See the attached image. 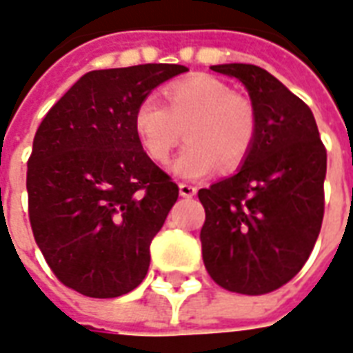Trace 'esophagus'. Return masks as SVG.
Instances as JSON below:
<instances>
[{"mask_svg":"<svg viewBox=\"0 0 353 353\" xmlns=\"http://www.w3.org/2000/svg\"><path fill=\"white\" fill-rule=\"evenodd\" d=\"M179 190H180V195L188 196V199L196 195V188L191 184H184V182H182V184H179Z\"/></svg>","mask_w":353,"mask_h":353,"instance_id":"obj_1","label":"esophagus"}]
</instances>
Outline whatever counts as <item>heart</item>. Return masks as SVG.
<instances>
[{"label":"heart","mask_w":353,"mask_h":353,"mask_svg":"<svg viewBox=\"0 0 353 353\" xmlns=\"http://www.w3.org/2000/svg\"><path fill=\"white\" fill-rule=\"evenodd\" d=\"M168 106L157 95L139 101L134 130L139 143L157 163H168L182 139L188 143L173 162L184 179H201L221 168L234 169L248 157L258 132V114L247 97L212 75H193L165 90Z\"/></svg>","instance_id":"1"}]
</instances>
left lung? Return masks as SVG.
Returning a JSON list of instances; mask_svg holds the SVG:
<instances>
[{"instance_id": "8db88e82", "label": "left lung", "mask_w": 353, "mask_h": 353, "mask_svg": "<svg viewBox=\"0 0 353 353\" xmlns=\"http://www.w3.org/2000/svg\"><path fill=\"white\" fill-rule=\"evenodd\" d=\"M212 70L245 84L258 132L241 169L199 191L202 259L226 291L265 294L310 258L324 217L326 149L310 106L254 64Z\"/></svg>"}]
</instances>
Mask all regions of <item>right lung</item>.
I'll return each mask as SVG.
<instances>
[{"mask_svg":"<svg viewBox=\"0 0 353 353\" xmlns=\"http://www.w3.org/2000/svg\"><path fill=\"white\" fill-rule=\"evenodd\" d=\"M184 72L179 64L95 70L40 123L27 162L29 221L65 288L116 299L145 278L152 237L179 185L143 151L134 112L158 84Z\"/></svg>","mask_w":353,"mask_h":353,"instance_id":"obj_1","label":"right lung"}]
</instances>
